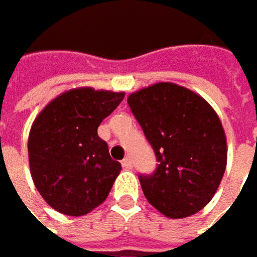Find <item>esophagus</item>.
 <instances>
[{
    "label": "esophagus",
    "instance_id": "34e87169",
    "mask_svg": "<svg viewBox=\"0 0 257 257\" xmlns=\"http://www.w3.org/2000/svg\"><path fill=\"white\" fill-rule=\"evenodd\" d=\"M121 164H123L124 169H127V170H130L133 167V163H132V159L130 157H125L123 162H121Z\"/></svg>",
    "mask_w": 257,
    "mask_h": 257
}]
</instances>
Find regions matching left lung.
I'll return each mask as SVG.
<instances>
[{"label": "left lung", "instance_id": "1", "mask_svg": "<svg viewBox=\"0 0 257 257\" xmlns=\"http://www.w3.org/2000/svg\"><path fill=\"white\" fill-rule=\"evenodd\" d=\"M127 103L159 162L152 176H140L146 199L172 219L200 212L213 199L227 163L226 134L214 108L174 83L144 87Z\"/></svg>", "mask_w": 257, "mask_h": 257}]
</instances>
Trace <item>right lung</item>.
<instances>
[{"instance_id": "obj_1", "label": "right lung", "mask_w": 257, "mask_h": 257, "mask_svg": "<svg viewBox=\"0 0 257 257\" xmlns=\"http://www.w3.org/2000/svg\"><path fill=\"white\" fill-rule=\"evenodd\" d=\"M124 93L78 87L53 98L28 136L30 172L38 193L65 216H84L107 199L121 164L97 134Z\"/></svg>"}]
</instances>
